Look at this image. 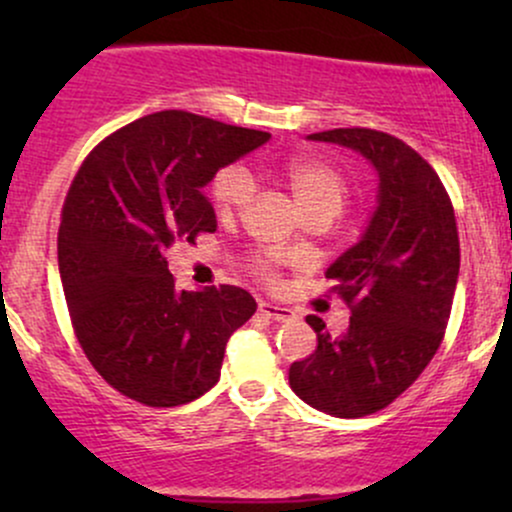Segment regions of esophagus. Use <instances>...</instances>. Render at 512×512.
<instances>
[{
	"instance_id": "esophagus-1",
	"label": "esophagus",
	"mask_w": 512,
	"mask_h": 512,
	"mask_svg": "<svg viewBox=\"0 0 512 512\" xmlns=\"http://www.w3.org/2000/svg\"><path fill=\"white\" fill-rule=\"evenodd\" d=\"M257 308H260V313L264 317H272V320H289V317H293V310L284 308V305L262 301L260 305H257Z\"/></svg>"
}]
</instances>
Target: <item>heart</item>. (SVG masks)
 <instances>
[{
  "instance_id": "heart-1",
  "label": "heart",
  "mask_w": 512,
  "mask_h": 512,
  "mask_svg": "<svg viewBox=\"0 0 512 512\" xmlns=\"http://www.w3.org/2000/svg\"><path fill=\"white\" fill-rule=\"evenodd\" d=\"M281 178L308 219H325L330 223L342 214L351 197L349 180L344 178L342 170L322 158H293L281 168ZM252 192L255 182L243 166L221 168L209 187L211 204L221 216H233L248 207ZM248 269L262 281H274L276 276L272 257L264 252L248 257Z\"/></svg>"
}]
</instances>
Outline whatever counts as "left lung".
Returning <instances> with one entry per match:
<instances>
[{"mask_svg": "<svg viewBox=\"0 0 512 512\" xmlns=\"http://www.w3.org/2000/svg\"><path fill=\"white\" fill-rule=\"evenodd\" d=\"M361 151L380 178V204L368 231L327 269L349 305V330L330 337L308 315L317 349L291 363V390L310 407L358 419L385 409L424 373L448 327L460 238L445 185L402 139L368 127L310 134Z\"/></svg>", "mask_w": 512, "mask_h": 512, "instance_id": "1", "label": "left lung"}]
</instances>
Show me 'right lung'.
I'll list each match as a JSON object with an SVG mask.
<instances>
[{"mask_svg": "<svg viewBox=\"0 0 512 512\" xmlns=\"http://www.w3.org/2000/svg\"><path fill=\"white\" fill-rule=\"evenodd\" d=\"M269 139L185 110L108 134L76 170L57 262L76 339L98 375L146 407H180L219 383L231 334L257 303L238 286L178 291L168 250L216 231L204 185Z\"/></svg>", "mask_w": 512, "mask_h": 512, "instance_id": "right-lung-1", "label": "right lung"}]
</instances>
